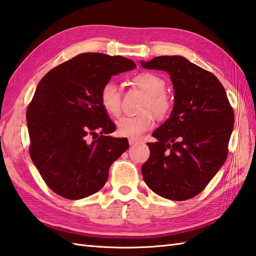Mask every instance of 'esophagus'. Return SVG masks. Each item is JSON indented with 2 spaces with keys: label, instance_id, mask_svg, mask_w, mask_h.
Listing matches in <instances>:
<instances>
[{
  "label": "esophagus",
  "instance_id": "obj_1",
  "mask_svg": "<svg viewBox=\"0 0 256 256\" xmlns=\"http://www.w3.org/2000/svg\"><path fill=\"white\" fill-rule=\"evenodd\" d=\"M128 142H129L130 146H134V144H136V143L139 142V140L138 139H134V138H130V139H128Z\"/></svg>",
  "mask_w": 256,
  "mask_h": 256
}]
</instances>
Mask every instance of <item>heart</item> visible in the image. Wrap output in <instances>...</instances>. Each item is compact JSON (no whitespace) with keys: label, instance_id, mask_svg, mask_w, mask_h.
Masks as SVG:
<instances>
[{"label":"heart","instance_id":"obj_1","mask_svg":"<svg viewBox=\"0 0 256 256\" xmlns=\"http://www.w3.org/2000/svg\"><path fill=\"white\" fill-rule=\"evenodd\" d=\"M134 82L146 93V98L142 105L144 113L134 116H122L117 122V132L129 138H138L142 134L151 129L154 118L150 110L160 118H164L172 110V101L166 96V84L163 78L153 72H141L134 78ZM100 101L106 113L118 116L122 110L120 91L113 81H108L101 92Z\"/></svg>","mask_w":256,"mask_h":256}]
</instances>
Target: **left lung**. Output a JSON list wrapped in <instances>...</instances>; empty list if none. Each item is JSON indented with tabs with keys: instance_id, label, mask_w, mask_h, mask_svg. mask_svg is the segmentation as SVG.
Wrapping results in <instances>:
<instances>
[{
	"instance_id": "obj_1",
	"label": "left lung",
	"mask_w": 256,
	"mask_h": 256,
	"mask_svg": "<svg viewBox=\"0 0 256 256\" xmlns=\"http://www.w3.org/2000/svg\"><path fill=\"white\" fill-rule=\"evenodd\" d=\"M146 70L170 74L175 102L170 118L153 132L142 177L153 192L184 201L203 191L228 155L234 122L226 91L213 74L184 56L141 62Z\"/></svg>"
}]
</instances>
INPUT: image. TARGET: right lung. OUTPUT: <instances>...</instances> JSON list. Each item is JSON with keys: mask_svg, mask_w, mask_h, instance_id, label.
I'll return each mask as SVG.
<instances>
[{"mask_svg": "<svg viewBox=\"0 0 256 256\" xmlns=\"http://www.w3.org/2000/svg\"><path fill=\"white\" fill-rule=\"evenodd\" d=\"M134 68L122 56L82 53L50 70L36 86L26 114L30 158L58 196L79 200L102 189L110 165L129 148L127 138L104 136L116 127L100 92L112 76Z\"/></svg>", "mask_w": 256, "mask_h": 256, "instance_id": "add662e5", "label": "right lung"}]
</instances>
